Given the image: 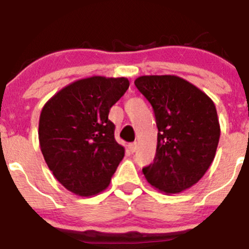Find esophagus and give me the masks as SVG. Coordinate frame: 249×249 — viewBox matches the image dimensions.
Wrapping results in <instances>:
<instances>
[{"label":"esophagus","instance_id":"obj_1","mask_svg":"<svg viewBox=\"0 0 249 249\" xmlns=\"http://www.w3.org/2000/svg\"><path fill=\"white\" fill-rule=\"evenodd\" d=\"M128 148H129V150H131V153H136L137 149H138V144H137L136 142H134V143L129 144Z\"/></svg>","mask_w":249,"mask_h":249}]
</instances>
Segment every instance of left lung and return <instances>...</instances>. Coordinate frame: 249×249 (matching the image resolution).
Returning <instances> with one entry per match:
<instances>
[{
	"mask_svg": "<svg viewBox=\"0 0 249 249\" xmlns=\"http://www.w3.org/2000/svg\"><path fill=\"white\" fill-rule=\"evenodd\" d=\"M137 89L153 106L158 145L153 164L143 167L146 181L175 194L197 183L215 158L220 124L212 99L176 75H142Z\"/></svg>",
	"mask_w": 249,
	"mask_h": 249,
	"instance_id": "8db88e82",
	"label": "left lung"
}]
</instances>
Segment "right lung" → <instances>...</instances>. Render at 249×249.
<instances>
[{
  "mask_svg": "<svg viewBox=\"0 0 249 249\" xmlns=\"http://www.w3.org/2000/svg\"><path fill=\"white\" fill-rule=\"evenodd\" d=\"M129 87L127 78H84L61 89L41 110L40 149L65 188L90 197L107 188L124 156L110 108Z\"/></svg>",
  "mask_w": 249,
  "mask_h": 249,
  "instance_id": "right-lung-1",
  "label": "right lung"
}]
</instances>
